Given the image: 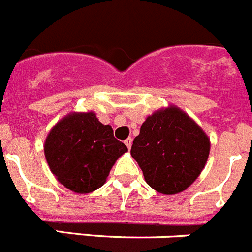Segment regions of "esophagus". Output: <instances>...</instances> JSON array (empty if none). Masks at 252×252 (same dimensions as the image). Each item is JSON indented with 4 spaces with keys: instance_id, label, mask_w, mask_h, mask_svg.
<instances>
[{
    "instance_id": "1",
    "label": "esophagus",
    "mask_w": 252,
    "mask_h": 252,
    "mask_svg": "<svg viewBox=\"0 0 252 252\" xmlns=\"http://www.w3.org/2000/svg\"><path fill=\"white\" fill-rule=\"evenodd\" d=\"M125 145H126V146H127V149L130 150L131 149V145H132V138L128 137L127 140H125Z\"/></svg>"
}]
</instances>
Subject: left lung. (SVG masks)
<instances>
[{
	"label": "left lung",
	"instance_id": "1",
	"mask_svg": "<svg viewBox=\"0 0 252 252\" xmlns=\"http://www.w3.org/2000/svg\"><path fill=\"white\" fill-rule=\"evenodd\" d=\"M209 152L201 127L174 106L147 117L131 146L147 185L165 195L188 189L201 174Z\"/></svg>",
	"mask_w": 252,
	"mask_h": 252
}]
</instances>
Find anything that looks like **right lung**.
Returning <instances> with one entry per match:
<instances>
[{
  "instance_id": "add662e5",
  "label": "right lung",
  "mask_w": 252,
  "mask_h": 252,
  "mask_svg": "<svg viewBox=\"0 0 252 252\" xmlns=\"http://www.w3.org/2000/svg\"><path fill=\"white\" fill-rule=\"evenodd\" d=\"M126 151V145L114 137L110 125L101 124L94 112L70 114L57 122L45 142L52 174L64 188L77 193L101 188Z\"/></svg>"
}]
</instances>
